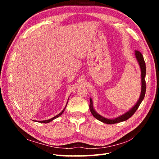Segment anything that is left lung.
Segmentation results:
<instances>
[{
    "mask_svg": "<svg viewBox=\"0 0 159 159\" xmlns=\"http://www.w3.org/2000/svg\"><path fill=\"white\" fill-rule=\"evenodd\" d=\"M135 57L136 59L138 61V63H139L140 69H141V93H140V96L138 99L137 102L134 104V105L126 111V113H124V114L121 115V116H118L117 117L113 118V119H110V118H107L104 117L102 116H100L99 113H98L95 109L93 108V101L92 99L90 98V104H89V109L91 113L93 115V116L97 119L98 120H99L100 121H102L103 123H105L107 124H116V123H119L121 122V121H126L128 119L133 116V115L135 113V111L137 110L138 108H139V105L141 104V102H142L144 96H145V93H146V63L144 61V59L143 57L139 51L138 50H135Z\"/></svg>",
    "mask_w": 159,
    "mask_h": 159,
    "instance_id": "1",
    "label": "left lung"
}]
</instances>
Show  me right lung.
Instances as JSON below:
<instances>
[{
	"instance_id": "obj_1",
	"label": "right lung",
	"mask_w": 159,
	"mask_h": 159,
	"mask_svg": "<svg viewBox=\"0 0 159 159\" xmlns=\"http://www.w3.org/2000/svg\"><path fill=\"white\" fill-rule=\"evenodd\" d=\"M68 100H69V98H68ZM68 100H67V102H68ZM67 103H66V107H65V108H64V109H63V111H61V113H59L58 115H57V116H55V117H52V118H50V119H49V120H43V121H38V122H40V123H45V124H47V123H49V122H50V121H52L53 120H55V119H56V118H57L58 117H59L61 115L63 112H64V111H65V109H66V106H67Z\"/></svg>"
}]
</instances>
